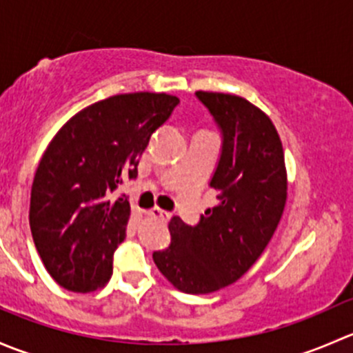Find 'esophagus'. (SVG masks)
I'll use <instances>...</instances> for the list:
<instances>
[{"instance_id": "1", "label": "esophagus", "mask_w": 353, "mask_h": 353, "mask_svg": "<svg viewBox=\"0 0 353 353\" xmlns=\"http://www.w3.org/2000/svg\"><path fill=\"white\" fill-rule=\"evenodd\" d=\"M148 215L152 216V219L155 220H160V222H169L170 216H172V213L170 212H165V210H160V208H152L150 212H148Z\"/></svg>"}]
</instances>
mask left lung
Wrapping results in <instances>:
<instances>
[{
  "mask_svg": "<svg viewBox=\"0 0 353 353\" xmlns=\"http://www.w3.org/2000/svg\"><path fill=\"white\" fill-rule=\"evenodd\" d=\"M222 134L210 188L219 205L188 225L169 223L170 245L154 252L157 268L186 294H210L234 283L254 265L282 219L287 199L283 148L263 110L243 97L196 92Z\"/></svg>",
  "mask_w": 353,
  "mask_h": 353,
  "instance_id": "8db88e82",
  "label": "left lung"
}]
</instances>
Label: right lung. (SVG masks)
<instances>
[{
	"mask_svg": "<svg viewBox=\"0 0 353 353\" xmlns=\"http://www.w3.org/2000/svg\"><path fill=\"white\" fill-rule=\"evenodd\" d=\"M179 99L167 94L114 95L74 114L35 170L32 237L49 275L71 292H94L112 275L126 237L128 196L112 199L123 179H137L150 137Z\"/></svg>",
	"mask_w": 353,
	"mask_h": 353,
	"instance_id": "1",
	"label": "right lung"
}]
</instances>
